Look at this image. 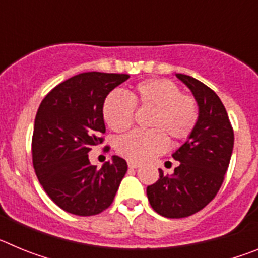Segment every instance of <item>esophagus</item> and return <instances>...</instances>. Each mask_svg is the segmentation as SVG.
<instances>
[{"label":"esophagus","mask_w":258,"mask_h":258,"mask_svg":"<svg viewBox=\"0 0 258 258\" xmlns=\"http://www.w3.org/2000/svg\"><path fill=\"white\" fill-rule=\"evenodd\" d=\"M127 166H129L131 169H137V168H140L141 164L136 163V161H133V160H127Z\"/></svg>","instance_id":"obj_1"}]
</instances>
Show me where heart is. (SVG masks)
<instances>
[{"label": "heart", "mask_w": 258, "mask_h": 258, "mask_svg": "<svg viewBox=\"0 0 258 258\" xmlns=\"http://www.w3.org/2000/svg\"><path fill=\"white\" fill-rule=\"evenodd\" d=\"M149 107L152 112L150 131H136L121 137L116 150L127 160L146 161L163 154L168 138L173 142L187 140L199 121V104L192 95L183 94L168 79H150L133 86L129 95L120 90L108 93L102 113L106 124L116 133H124L133 125L136 107Z\"/></svg>", "instance_id": "heart-1"}]
</instances>
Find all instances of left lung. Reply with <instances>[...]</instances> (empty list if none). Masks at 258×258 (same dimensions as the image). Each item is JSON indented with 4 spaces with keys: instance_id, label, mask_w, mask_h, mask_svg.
<instances>
[{
    "instance_id": "1",
    "label": "left lung",
    "mask_w": 258,
    "mask_h": 258,
    "mask_svg": "<svg viewBox=\"0 0 258 258\" xmlns=\"http://www.w3.org/2000/svg\"><path fill=\"white\" fill-rule=\"evenodd\" d=\"M175 76L192 92L199 104V121L173 159L179 161L172 175L159 177L147 187V198L156 213L183 218L202 211L214 199L229 168L234 149V131L218 95L199 80Z\"/></svg>"
}]
</instances>
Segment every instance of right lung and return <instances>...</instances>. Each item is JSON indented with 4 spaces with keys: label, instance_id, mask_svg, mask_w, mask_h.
<instances>
[{
    "label": "right lung",
    "instance_id": "right-lung-1",
    "mask_svg": "<svg viewBox=\"0 0 258 258\" xmlns=\"http://www.w3.org/2000/svg\"><path fill=\"white\" fill-rule=\"evenodd\" d=\"M127 79L125 74L84 72L56 85L38 107L32 137L33 168L45 192L68 213L103 212L126 173L121 157L112 156L98 169L88 154L103 142L104 98ZM108 150L106 146L104 151Z\"/></svg>",
    "mask_w": 258,
    "mask_h": 258
}]
</instances>
